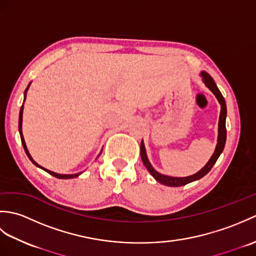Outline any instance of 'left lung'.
<instances>
[{
  "label": "left lung",
  "mask_w": 256,
  "mask_h": 256,
  "mask_svg": "<svg viewBox=\"0 0 256 256\" xmlns=\"http://www.w3.org/2000/svg\"><path fill=\"white\" fill-rule=\"evenodd\" d=\"M200 76H201V78H202V81L206 84V86H208V88L212 91V94L216 96V98L218 99L219 103L221 104V112H220V118H219V128H218V143H216L214 153L212 154L211 158L209 160L208 162H206V166L204 168H201L198 172H196V174H194V175L188 176V177H172V176L162 175V174H160L158 172H156L153 168V166L150 165V162L148 158V155H146V150H145V146H144L143 140L140 142V157H142L143 164L145 165L146 168H148V170L150 172V175L153 176L157 182L162 184H166V186L180 187V186H184V184H187L189 182H192L194 180H198V179H200V178H202L204 175H206V174L211 170L212 166L216 164V160L219 158L220 154L222 153V150H224V148L226 140V104L224 98L221 94L220 90L218 89V86H216L214 79L210 77V74H208L206 72H200Z\"/></svg>",
  "instance_id": "1"
}]
</instances>
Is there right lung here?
Segmentation results:
<instances>
[{
	"mask_svg": "<svg viewBox=\"0 0 256 256\" xmlns=\"http://www.w3.org/2000/svg\"><path fill=\"white\" fill-rule=\"evenodd\" d=\"M30 84L27 86V88H26V90H25V94H24V102H25V99H26V92H27V90H28V88H30ZM23 110H24V103H23V104H22V106H20V118H18V131H20V135L22 144H23V148H24V150H25V153L27 154V156H28V158L32 160V164H34V165H35V166H37V167L42 168V170L47 172L48 174H50V175H52L54 177L59 178V179H70V178L78 177L81 172H78V174H72V175H64V174H57V172H52V170H46V168H44V167H42L40 165H38L37 162H36L34 160H32V157L30 156L28 150H27V148H26V144H25V140H24V136H23V132H22V122H23Z\"/></svg>",
	"mask_w": 256,
	"mask_h": 256,
	"instance_id": "add662e5",
	"label": "right lung"
}]
</instances>
